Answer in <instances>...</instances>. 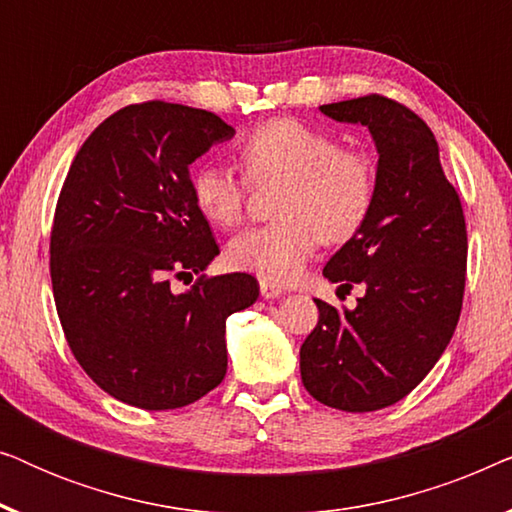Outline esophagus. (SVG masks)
Returning <instances> with one entry per match:
<instances>
[{
	"label": "esophagus",
	"instance_id": "1",
	"mask_svg": "<svg viewBox=\"0 0 512 512\" xmlns=\"http://www.w3.org/2000/svg\"><path fill=\"white\" fill-rule=\"evenodd\" d=\"M284 293V289L279 284H272V282H265V279H261V296L265 300H272V298H279Z\"/></svg>",
	"mask_w": 512,
	"mask_h": 512
}]
</instances>
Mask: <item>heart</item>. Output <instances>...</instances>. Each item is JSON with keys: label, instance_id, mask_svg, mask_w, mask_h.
Returning <instances> with one entry per match:
<instances>
[{"label": "heart", "instance_id": "1", "mask_svg": "<svg viewBox=\"0 0 512 512\" xmlns=\"http://www.w3.org/2000/svg\"><path fill=\"white\" fill-rule=\"evenodd\" d=\"M237 156L254 184H284L275 205L279 221L244 230L228 244V261L237 270L289 284L303 275L321 240L345 242L368 219L373 165L359 151L340 149L324 130L275 118L251 130ZM191 195L207 221L230 228L242 219L247 181L230 167L205 163L195 167Z\"/></svg>", "mask_w": 512, "mask_h": 512}]
</instances>
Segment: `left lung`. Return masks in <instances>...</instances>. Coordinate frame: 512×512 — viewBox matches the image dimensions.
Segmentation results:
<instances>
[{
  "label": "left lung",
  "mask_w": 512,
  "mask_h": 512,
  "mask_svg": "<svg viewBox=\"0 0 512 512\" xmlns=\"http://www.w3.org/2000/svg\"><path fill=\"white\" fill-rule=\"evenodd\" d=\"M368 128L377 149L375 200L324 277L363 286L354 310L314 298L319 321L300 347L305 389L328 408L373 412L429 375L457 328L466 284V223L422 118L380 95L319 107Z\"/></svg>",
  "instance_id": "left-lung-1"
}]
</instances>
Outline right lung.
<instances>
[{
  "mask_svg": "<svg viewBox=\"0 0 512 512\" xmlns=\"http://www.w3.org/2000/svg\"><path fill=\"white\" fill-rule=\"evenodd\" d=\"M235 130L205 109L130 104L76 153L51 230L55 307L97 387L142 410H174L219 387L226 319L254 305L244 272L174 293L219 256L191 195V167Z\"/></svg>",
  "mask_w": 512,
  "mask_h": 512,
  "instance_id": "1",
  "label": "right lung"
}]
</instances>
